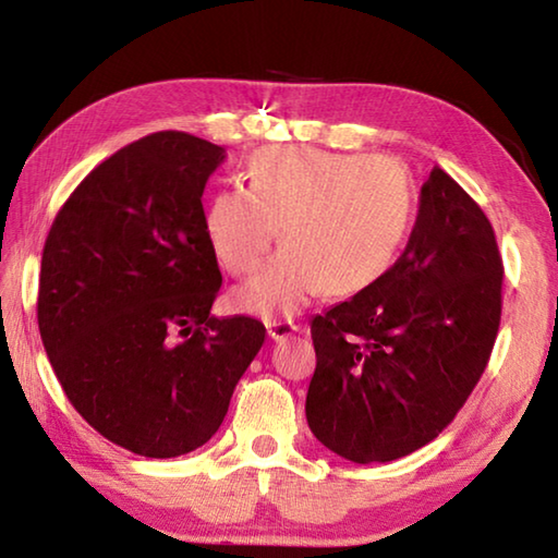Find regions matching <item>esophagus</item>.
Returning a JSON list of instances; mask_svg holds the SVG:
<instances>
[{
	"label": "esophagus",
	"mask_w": 558,
	"mask_h": 558,
	"mask_svg": "<svg viewBox=\"0 0 558 558\" xmlns=\"http://www.w3.org/2000/svg\"><path fill=\"white\" fill-rule=\"evenodd\" d=\"M266 329H268V337L270 339H276V342H280V339L295 335L300 327L292 323V319H268Z\"/></svg>",
	"instance_id": "1"
}]
</instances>
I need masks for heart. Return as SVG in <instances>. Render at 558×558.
<instances>
[{
	"label": "heart",
	"instance_id": "heart-1",
	"mask_svg": "<svg viewBox=\"0 0 558 558\" xmlns=\"http://www.w3.org/2000/svg\"><path fill=\"white\" fill-rule=\"evenodd\" d=\"M413 192L401 165L372 155L315 147H268L245 165V186L216 192L204 211L206 235L233 276L260 266L270 243H288L235 305L256 315L295 313L319 292L354 295L374 286L399 253Z\"/></svg>",
	"mask_w": 558,
	"mask_h": 558
}]
</instances>
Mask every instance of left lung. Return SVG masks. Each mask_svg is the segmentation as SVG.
<instances>
[{
  "label": "left lung",
  "instance_id": "left-lung-1",
  "mask_svg": "<svg viewBox=\"0 0 558 558\" xmlns=\"http://www.w3.org/2000/svg\"><path fill=\"white\" fill-rule=\"evenodd\" d=\"M493 223L433 167L401 258L313 319L305 413L315 438L359 465L438 438L483 376L502 315Z\"/></svg>",
  "mask_w": 558,
  "mask_h": 558
}]
</instances>
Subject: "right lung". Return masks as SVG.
Segmentation results:
<instances>
[{"label": "right lung", "mask_w": 558, "mask_h": 558, "mask_svg": "<svg viewBox=\"0 0 558 558\" xmlns=\"http://www.w3.org/2000/svg\"><path fill=\"white\" fill-rule=\"evenodd\" d=\"M223 157L186 132L137 140L75 186L44 245L36 317L56 379L145 458L204 446L266 339L258 319L211 315L221 270L202 194Z\"/></svg>", "instance_id": "1"}]
</instances>
